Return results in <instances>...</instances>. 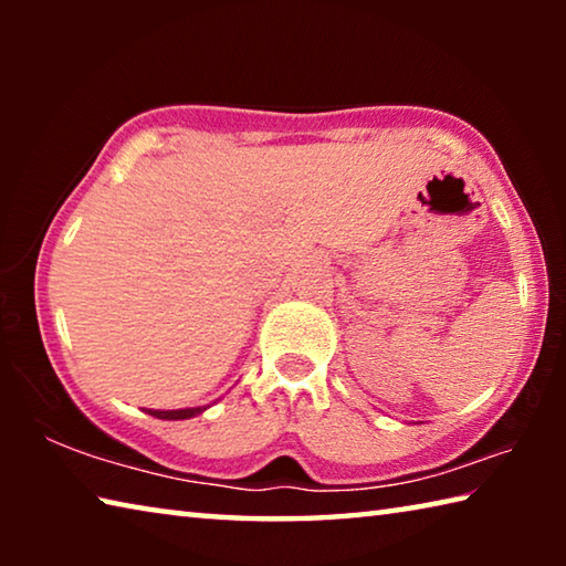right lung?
<instances>
[{
	"mask_svg": "<svg viewBox=\"0 0 566 566\" xmlns=\"http://www.w3.org/2000/svg\"><path fill=\"white\" fill-rule=\"evenodd\" d=\"M207 407H189V409H147V415L157 419H191L202 415Z\"/></svg>",
	"mask_w": 566,
	"mask_h": 566,
	"instance_id": "add662e5",
	"label": "right lung"
}]
</instances>
